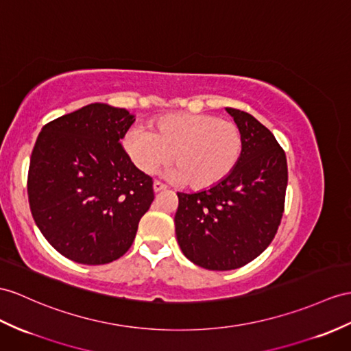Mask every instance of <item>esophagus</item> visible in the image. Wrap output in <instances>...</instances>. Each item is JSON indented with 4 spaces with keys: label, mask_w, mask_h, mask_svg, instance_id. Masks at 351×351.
I'll return each mask as SVG.
<instances>
[{
    "label": "esophagus",
    "mask_w": 351,
    "mask_h": 351,
    "mask_svg": "<svg viewBox=\"0 0 351 351\" xmlns=\"http://www.w3.org/2000/svg\"><path fill=\"white\" fill-rule=\"evenodd\" d=\"M153 191H155L156 193L158 192H164V191H167V186L164 183L155 180V183H153Z\"/></svg>",
    "instance_id": "1"
}]
</instances>
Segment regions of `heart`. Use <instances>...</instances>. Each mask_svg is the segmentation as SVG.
<instances>
[{
    "instance_id": "b5f03b06",
    "label": "heart",
    "mask_w": 351,
    "mask_h": 351,
    "mask_svg": "<svg viewBox=\"0 0 351 351\" xmlns=\"http://www.w3.org/2000/svg\"><path fill=\"white\" fill-rule=\"evenodd\" d=\"M123 149L141 173L152 174L173 156L167 176L195 191L210 189L235 169L243 153V135L234 122L213 114L171 113L150 122V131L134 126Z\"/></svg>"
}]
</instances>
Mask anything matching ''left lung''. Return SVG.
<instances>
[{"instance_id": "obj_1", "label": "left lung", "mask_w": 351, "mask_h": 351, "mask_svg": "<svg viewBox=\"0 0 351 351\" xmlns=\"http://www.w3.org/2000/svg\"><path fill=\"white\" fill-rule=\"evenodd\" d=\"M243 135V153L223 182L196 193L178 192L174 217L183 254L198 267L229 271L267 249L285 211L286 153L258 119L226 108Z\"/></svg>"}]
</instances>
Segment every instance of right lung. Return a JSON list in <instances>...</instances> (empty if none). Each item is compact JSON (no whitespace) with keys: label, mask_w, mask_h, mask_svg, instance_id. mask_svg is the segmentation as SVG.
Returning a JSON list of instances; mask_svg holds the SVG:
<instances>
[{"label":"right lung","mask_w":351,"mask_h":351,"mask_svg":"<svg viewBox=\"0 0 351 351\" xmlns=\"http://www.w3.org/2000/svg\"><path fill=\"white\" fill-rule=\"evenodd\" d=\"M134 122L128 110L95 102L43 126L32 149L31 215L50 245L77 263L123 256L155 199L152 177L121 144Z\"/></svg>","instance_id":"add662e5"}]
</instances>
